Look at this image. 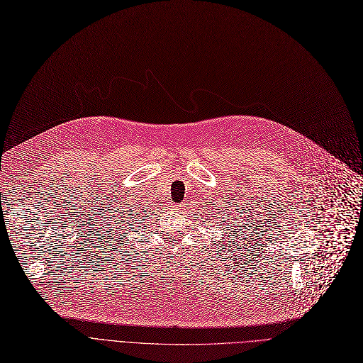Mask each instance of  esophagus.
Wrapping results in <instances>:
<instances>
[{"mask_svg": "<svg viewBox=\"0 0 363 363\" xmlns=\"http://www.w3.org/2000/svg\"><path fill=\"white\" fill-rule=\"evenodd\" d=\"M174 211H175V212H178V213H182V211H184V204H178V206H175Z\"/></svg>", "mask_w": 363, "mask_h": 363, "instance_id": "34e87169", "label": "esophagus"}]
</instances>
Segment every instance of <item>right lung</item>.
<instances>
[{
    "mask_svg": "<svg viewBox=\"0 0 363 363\" xmlns=\"http://www.w3.org/2000/svg\"><path fill=\"white\" fill-rule=\"evenodd\" d=\"M114 213V212H113ZM111 220H113V223H116V225H113V228H114V234L113 235H116V238H118V235L121 237V238H125V235H123V233L126 231V230H129V228H132V223L129 222H126L128 219H126V216H123V212L122 211H119L116 215H113L111 216ZM119 238V240H121Z\"/></svg>",
    "mask_w": 363,
    "mask_h": 363,
    "instance_id": "add662e5",
    "label": "right lung"
}]
</instances>
